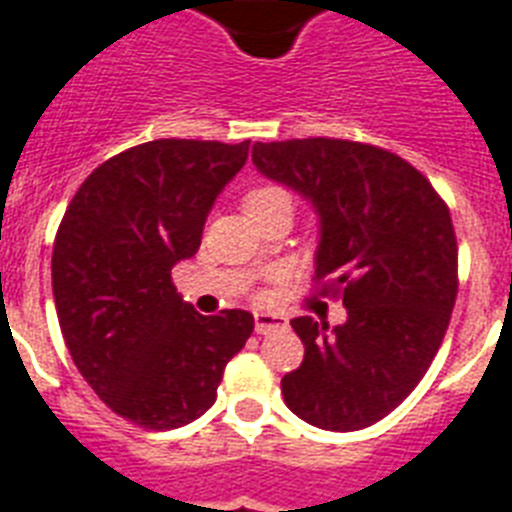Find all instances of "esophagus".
<instances>
[{
    "mask_svg": "<svg viewBox=\"0 0 512 512\" xmlns=\"http://www.w3.org/2000/svg\"><path fill=\"white\" fill-rule=\"evenodd\" d=\"M287 327V319L279 316V313H255V329L257 335H268L273 329Z\"/></svg>",
    "mask_w": 512,
    "mask_h": 512,
    "instance_id": "obj_1",
    "label": "esophagus"
}]
</instances>
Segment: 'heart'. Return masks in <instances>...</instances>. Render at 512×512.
<instances>
[{"instance_id":"1","label":"heart","mask_w":512,"mask_h":512,"mask_svg":"<svg viewBox=\"0 0 512 512\" xmlns=\"http://www.w3.org/2000/svg\"><path fill=\"white\" fill-rule=\"evenodd\" d=\"M241 207L247 212V217L255 223L257 217L276 215V212H284V215L292 217L297 207V196L292 188L281 183H260L255 188H249L241 199Z\"/></svg>"}]
</instances>
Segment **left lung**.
Instances as JSON below:
<instances>
[{
  "instance_id": "left-lung-1",
  "label": "left lung",
  "mask_w": 512,
  "mask_h": 512,
  "mask_svg": "<svg viewBox=\"0 0 512 512\" xmlns=\"http://www.w3.org/2000/svg\"><path fill=\"white\" fill-rule=\"evenodd\" d=\"M252 162L316 204L313 284L348 308L335 329L292 319L305 358L281 380L284 401L316 428H369L417 388L449 329L460 287L449 207L417 167L372 143H255Z\"/></svg>"
}]
</instances>
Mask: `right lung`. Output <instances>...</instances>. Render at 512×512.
<instances>
[{
	"mask_svg": "<svg viewBox=\"0 0 512 512\" xmlns=\"http://www.w3.org/2000/svg\"><path fill=\"white\" fill-rule=\"evenodd\" d=\"M249 140H151L79 185L52 247V295L76 369L100 401L146 430L188 425L215 404L249 340L247 311L201 316L172 284Z\"/></svg>",
	"mask_w": 512,
	"mask_h": 512,
	"instance_id": "obj_1",
	"label": "right lung"
}]
</instances>
